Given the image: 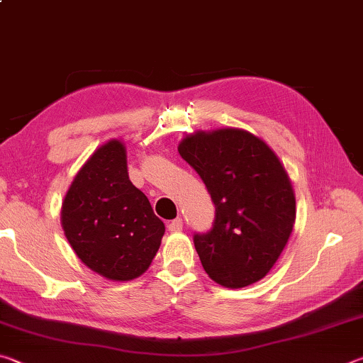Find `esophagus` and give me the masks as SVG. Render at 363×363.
Segmentation results:
<instances>
[{
    "mask_svg": "<svg viewBox=\"0 0 363 363\" xmlns=\"http://www.w3.org/2000/svg\"><path fill=\"white\" fill-rule=\"evenodd\" d=\"M168 230L169 232H179L182 230V219L181 218H176L171 220V223L168 224Z\"/></svg>",
    "mask_w": 363,
    "mask_h": 363,
    "instance_id": "34e87169",
    "label": "esophagus"
}]
</instances>
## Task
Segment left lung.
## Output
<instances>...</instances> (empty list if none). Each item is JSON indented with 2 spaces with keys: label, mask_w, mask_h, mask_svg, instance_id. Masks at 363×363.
<instances>
[{
  "label": "left lung",
  "mask_w": 363,
  "mask_h": 363,
  "mask_svg": "<svg viewBox=\"0 0 363 363\" xmlns=\"http://www.w3.org/2000/svg\"><path fill=\"white\" fill-rule=\"evenodd\" d=\"M216 208L213 227L194 245L210 279L243 288L266 277L284 251L296 218V200L274 150L245 130L196 131L181 140Z\"/></svg>",
  "instance_id": "1"
}]
</instances>
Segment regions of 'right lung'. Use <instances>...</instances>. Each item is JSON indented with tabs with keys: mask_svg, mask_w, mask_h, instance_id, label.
<instances>
[{
	"mask_svg": "<svg viewBox=\"0 0 363 363\" xmlns=\"http://www.w3.org/2000/svg\"><path fill=\"white\" fill-rule=\"evenodd\" d=\"M60 219L84 266L116 281L143 275L164 233L149 199L130 181L126 149L116 139L101 145L78 171Z\"/></svg>",
	"mask_w": 363,
	"mask_h": 363,
	"instance_id": "add662e5",
	"label": "right lung"
}]
</instances>
